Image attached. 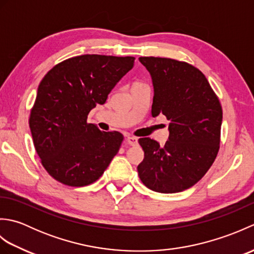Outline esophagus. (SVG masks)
Here are the masks:
<instances>
[{"mask_svg":"<svg viewBox=\"0 0 254 254\" xmlns=\"http://www.w3.org/2000/svg\"><path fill=\"white\" fill-rule=\"evenodd\" d=\"M138 139L135 136H127V142L128 143V145H131V146H135L137 144Z\"/></svg>","mask_w":254,"mask_h":254,"instance_id":"1","label":"esophagus"}]
</instances>
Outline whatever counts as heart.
Segmentation results:
<instances>
[{"mask_svg":"<svg viewBox=\"0 0 254 254\" xmlns=\"http://www.w3.org/2000/svg\"><path fill=\"white\" fill-rule=\"evenodd\" d=\"M136 84H141V83H135V84H134V85H136Z\"/></svg>","mask_w":254,"mask_h":254,"instance_id":"1","label":"heart"}]
</instances>
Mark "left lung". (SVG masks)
I'll return each mask as SVG.
<instances>
[{
    "mask_svg": "<svg viewBox=\"0 0 254 254\" xmlns=\"http://www.w3.org/2000/svg\"><path fill=\"white\" fill-rule=\"evenodd\" d=\"M152 76V116H166L169 138L165 146L143 137L139 179L150 190L177 193L202 179L216 158L223 110L216 94L198 68L167 58L138 59Z\"/></svg>",
    "mask_w": 254,
    "mask_h": 254,
    "instance_id": "left-lung-1",
    "label": "left lung"
}]
</instances>
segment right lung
Masks as SVG:
<instances>
[{"mask_svg": "<svg viewBox=\"0 0 254 254\" xmlns=\"http://www.w3.org/2000/svg\"><path fill=\"white\" fill-rule=\"evenodd\" d=\"M133 57L84 55L57 64L39 84L29 127L36 152L52 178L85 187L104 174L123 141L87 122L117 83L134 65Z\"/></svg>", "mask_w": 254, "mask_h": 254, "instance_id": "add662e5", "label": "right lung"}]
</instances>
